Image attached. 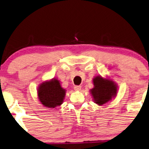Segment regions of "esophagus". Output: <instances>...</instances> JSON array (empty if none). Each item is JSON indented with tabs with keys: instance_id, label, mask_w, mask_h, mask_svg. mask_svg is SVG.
<instances>
[{
	"instance_id": "obj_1",
	"label": "esophagus",
	"mask_w": 149,
	"mask_h": 149,
	"mask_svg": "<svg viewBox=\"0 0 149 149\" xmlns=\"http://www.w3.org/2000/svg\"><path fill=\"white\" fill-rule=\"evenodd\" d=\"M81 88V87L80 86H75L74 87V91H79Z\"/></svg>"
}]
</instances>
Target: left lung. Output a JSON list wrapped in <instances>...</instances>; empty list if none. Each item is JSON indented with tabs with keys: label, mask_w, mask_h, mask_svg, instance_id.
<instances>
[{
	"label": "left lung",
	"mask_w": 149,
	"mask_h": 149,
	"mask_svg": "<svg viewBox=\"0 0 149 149\" xmlns=\"http://www.w3.org/2000/svg\"><path fill=\"white\" fill-rule=\"evenodd\" d=\"M94 88L91 90L95 102L102 106L111 101L117 95V88L113 81L97 76L93 79Z\"/></svg>",
	"instance_id": "8db88e82"
}]
</instances>
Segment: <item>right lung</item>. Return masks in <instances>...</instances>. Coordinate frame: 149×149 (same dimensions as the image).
Listing matches in <instances>:
<instances>
[{
    "instance_id": "add662e5",
    "label": "right lung",
    "mask_w": 149,
    "mask_h": 149,
    "mask_svg": "<svg viewBox=\"0 0 149 149\" xmlns=\"http://www.w3.org/2000/svg\"><path fill=\"white\" fill-rule=\"evenodd\" d=\"M65 95V90L61 86L58 80L54 79L43 82L38 88V100L47 108L61 106Z\"/></svg>"
}]
</instances>
